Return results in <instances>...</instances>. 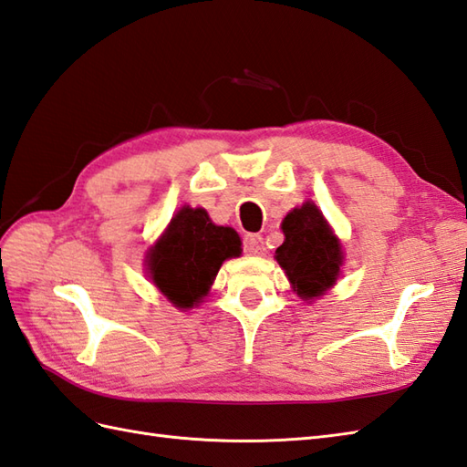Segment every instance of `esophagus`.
Instances as JSON below:
<instances>
[{
  "label": "esophagus",
  "mask_w": 467,
  "mask_h": 467,
  "mask_svg": "<svg viewBox=\"0 0 467 467\" xmlns=\"http://www.w3.org/2000/svg\"><path fill=\"white\" fill-rule=\"evenodd\" d=\"M244 253L248 254H263L265 253V243H263V236L260 234H246L244 236Z\"/></svg>",
  "instance_id": "obj_1"
}]
</instances>
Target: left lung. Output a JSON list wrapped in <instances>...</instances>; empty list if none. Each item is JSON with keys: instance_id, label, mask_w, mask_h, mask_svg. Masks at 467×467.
Wrapping results in <instances>:
<instances>
[{"instance_id": "left-lung-1", "label": "left lung", "mask_w": 467, "mask_h": 467, "mask_svg": "<svg viewBox=\"0 0 467 467\" xmlns=\"http://www.w3.org/2000/svg\"><path fill=\"white\" fill-rule=\"evenodd\" d=\"M283 233L285 243L276 248V260L296 295L305 300L324 295L340 275L342 248L317 204L308 201L290 211Z\"/></svg>"}]
</instances>
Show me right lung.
Here are the masks:
<instances>
[{
    "mask_svg": "<svg viewBox=\"0 0 467 467\" xmlns=\"http://www.w3.org/2000/svg\"><path fill=\"white\" fill-rule=\"evenodd\" d=\"M241 254V238L216 226L202 209H181L149 254L155 286L179 308H192L209 295L223 260Z\"/></svg>",
    "mask_w": 467,
    "mask_h": 467,
    "instance_id": "add662e5",
    "label": "right lung"
}]
</instances>
